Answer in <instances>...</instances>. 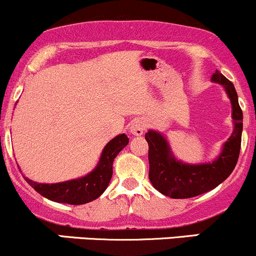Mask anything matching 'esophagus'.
<instances>
[{"label": "esophagus", "instance_id": "esophagus-1", "mask_svg": "<svg viewBox=\"0 0 256 256\" xmlns=\"http://www.w3.org/2000/svg\"><path fill=\"white\" fill-rule=\"evenodd\" d=\"M146 120L144 119H137L134 120L130 125V132L135 136H141L142 134L146 130Z\"/></svg>", "mask_w": 256, "mask_h": 256}]
</instances>
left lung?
Segmentation results:
<instances>
[{"label": "left lung", "instance_id": "left-lung-1", "mask_svg": "<svg viewBox=\"0 0 256 256\" xmlns=\"http://www.w3.org/2000/svg\"><path fill=\"white\" fill-rule=\"evenodd\" d=\"M211 80L224 88L230 104L234 128L232 135L223 144L220 154L212 162L190 164L176 160L169 142L162 134L148 130L144 138L148 142L150 180L154 189L172 198H189L211 192L224 182L238 162L243 131V112L238 103L236 88L216 71Z\"/></svg>", "mask_w": 256, "mask_h": 256}]
</instances>
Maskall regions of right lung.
Segmentation results:
<instances>
[{"label": "right lung", "mask_w": 256, "mask_h": 256, "mask_svg": "<svg viewBox=\"0 0 256 256\" xmlns=\"http://www.w3.org/2000/svg\"><path fill=\"white\" fill-rule=\"evenodd\" d=\"M128 138L125 134L115 136L103 148L99 162L90 173L77 179L55 184H42L24 176L26 182L44 198L60 204L83 205L102 195L112 176V163L124 147L128 146Z\"/></svg>", "instance_id": "obj_1"}]
</instances>
